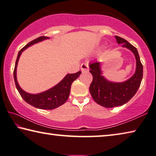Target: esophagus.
Masks as SVG:
<instances>
[{
    "instance_id": "esophagus-1",
    "label": "esophagus",
    "mask_w": 156,
    "mask_h": 156,
    "mask_svg": "<svg viewBox=\"0 0 156 156\" xmlns=\"http://www.w3.org/2000/svg\"><path fill=\"white\" fill-rule=\"evenodd\" d=\"M88 64L87 63H83L81 65V70L82 72H86V71L88 70Z\"/></svg>"
}]
</instances>
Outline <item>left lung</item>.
I'll use <instances>...</instances> for the list:
<instances>
[{"label": "left lung", "instance_id": "1", "mask_svg": "<svg viewBox=\"0 0 156 156\" xmlns=\"http://www.w3.org/2000/svg\"><path fill=\"white\" fill-rule=\"evenodd\" d=\"M118 44L131 50L136 59V73L128 80L122 83H115L106 80L102 76L100 62L90 63V73L93 81L90 86L92 98L99 105L106 108L122 106L128 102L137 93L141 83L143 76V66L140 61L138 52L133 45L123 38L115 36Z\"/></svg>", "mask_w": 156, "mask_h": 156}]
</instances>
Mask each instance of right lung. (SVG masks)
<instances>
[{"mask_svg": "<svg viewBox=\"0 0 156 156\" xmlns=\"http://www.w3.org/2000/svg\"><path fill=\"white\" fill-rule=\"evenodd\" d=\"M48 39H49V37H45V36L38 37L37 39L28 43L25 46H24L19 51L17 56L16 63H15L14 70V79L18 91H19L20 96L22 97V98L27 103L37 108L52 110L63 105L68 100L69 95H70L71 85H72L73 81L76 80V79H77L79 76L80 75V74L81 73V71H79V72L73 74H68L59 83L57 84L54 87L43 92V93L36 94V95L27 93L23 90H22V88L20 87L19 83H18L16 79V68L18 61H19L20 56L21 55L23 51L36 43Z\"/></svg>", "mask_w": 156, "mask_h": 156, "instance_id": "add662e5", "label": "right lung"}]
</instances>
